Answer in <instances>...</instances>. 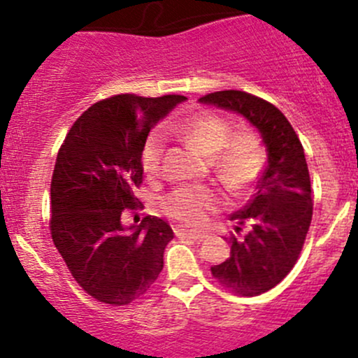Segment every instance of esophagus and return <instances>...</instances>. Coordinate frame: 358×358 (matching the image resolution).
Masks as SVG:
<instances>
[{"label":"esophagus","instance_id":"1","mask_svg":"<svg viewBox=\"0 0 358 358\" xmlns=\"http://www.w3.org/2000/svg\"><path fill=\"white\" fill-rule=\"evenodd\" d=\"M175 234L180 236V238H190V239H194V241H203V239L206 238V232L194 231V229H187V227H183V225L175 227Z\"/></svg>","mask_w":358,"mask_h":358}]
</instances>
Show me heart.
Masks as SVG:
<instances>
[{"label":"heart","instance_id":"heart-1","mask_svg":"<svg viewBox=\"0 0 358 358\" xmlns=\"http://www.w3.org/2000/svg\"><path fill=\"white\" fill-rule=\"evenodd\" d=\"M178 133L197 148L204 157L211 159L215 173L232 192L250 189L264 166V150L253 134H234L232 126L222 117L201 112L178 126ZM164 141L154 133L145 141L141 162L145 171L155 175L161 169ZM218 192L213 187L185 185L168 194L164 211L169 217L185 224L197 225L218 206Z\"/></svg>","mask_w":358,"mask_h":358}]
</instances>
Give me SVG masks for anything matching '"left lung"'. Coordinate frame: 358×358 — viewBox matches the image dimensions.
Returning <instances> with one entry per match:
<instances>
[{
  "label": "left lung",
  "instance_id": "obj_1",
  "mask_svg": "<svg viewBox=\"0 0 358 358\" xmlns=\"http://www.w3.org/2000/svg\"><path fill=\"white\" fill-rule=\"evenodd\" d=\"M199 103L241 115L260 134L267 164L257 180L255 194L229 220L231 257L211 267V275L232 292L259 296L278 285L297 262L313 215L311 183L303 145L282 112L271 103L243 91H220Z\"/></svg>",
  "mask_w": 358,
  "mask_h": 358
}]
</instances>
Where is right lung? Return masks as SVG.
<instances>
[{
  "instance_id": "add662e5",
  "label": "right lung",
  "mask_w": 358,
  "mask_h": 358,
  "mask_svg": "<svg viewBox=\"0 0 358 358\" xmlns=\"http://www.w3.org/2000/svg\"><path fill=\"white\" fill-rule=\"evenodd\" d=\"M185 96L120 94L85 110L55 159L50 183L54 245L89 296L120 306L140 299L164 266L173 229L157 217L122 222L136 206L145 141Z\"/></svg>"
}]
</instances>
